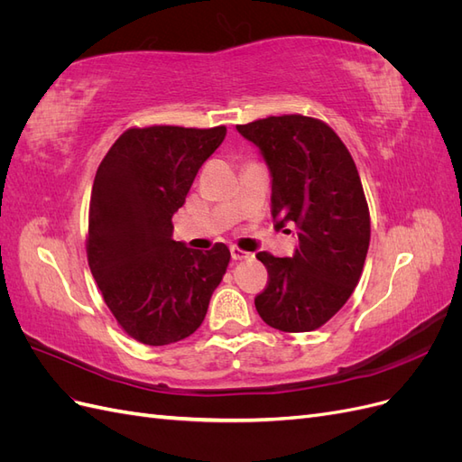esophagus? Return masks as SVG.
<instances>
[{
  "instance_id": "34e87169",
  "label": "esophagus",
  "mask_w": 462,
  "mask_h": 462,
  "mask_svg": "<svg viewBox=\"0 0 462 462\" xmlns=\"http://www.w3.org/2000/svg\"><path fill=\"white\" fill-rule=\"evenodd\" d=\"M231 258H233L235 262H241V260H250V258H253V254L246 253V250H243V248L231 246Z\"/></svg>"
}]
</instances>
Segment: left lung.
<instances>
[{
  "label": "left lung",
  "instance_id": "obj_1",
  "mask_svg": "<svg viewBox=\"0 0 462 462\" xmlns=\"http://www.w3.org/2000/svg\"><path fill=\"white\" fill-rule=\"evenodd\" d=\"M236 131L268 165L277 227L295 223L299 236L292 258L256 254L270 275L256 310L279 331L318 329L353 295L368 254L370 212L355 160L314 117H265Z\"/></svg>",
  "mask_w": 462,
  "mask_h": 462
}]
</instances>
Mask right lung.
<instances>
[{
    "label": "right lung",
    "instance_id": "right-lung-1",
    "mask_svg": "<svg viewBox=\"0 0 462 462\" xmlns=\"http://www.w3.org/2000/svg\"><path fill=\"white\" fill-rule=\"evenodd\" d=\"M227 129L153 125L125 131L97 167L87 254L111 314L133 339L162 346L200 328L229 248L173 241L171 217Z\"/></svg>",
    "mask_w": 462,
    "mask_h": 462
}]
</instances>
